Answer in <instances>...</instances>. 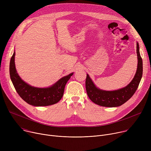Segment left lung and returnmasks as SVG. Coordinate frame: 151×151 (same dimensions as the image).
<instances>
[{"label": "left lung", "instance_id": "1", "mask_svg": "<svg viewBox=\"0 0 151 151\" xmlns=\"http://www.w3.org/2000/svg\"><path fill=\"white\" fill-rule=\"evenodd\" d=\"M137 55L138 64L135 75L131 83L124 88L114 91L101 90L96 87L89 75L87 74L86 88L90 99L96 104L106 107L119 106L128 101L137 89L143 74V61L138 43H137Z\"/></svg>", "mask_w": 151, "mask_h": 151}]
</instances>
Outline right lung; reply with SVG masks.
Masks as SVG:
<instances>
[{
  "label": "right lung",
  "instance_id": "1",
  "mask_svg": "<svg viewBox=\"0 0 151 151\" xmlns=\"http://www.w3.org/2000/svg\"><path fill=\"white\" fill-rule=\"evenodd\" d=\"M15 54L14 52L10 60L9 74L14 87L22 99L35 106H49L58 102L63 97L66 83L73 73L63 77L49 87H32L26 83L18 75L15 66Z\"/></svg>",
  "mask_w": 151,
  "mask_h": 151
}]
</instances>
